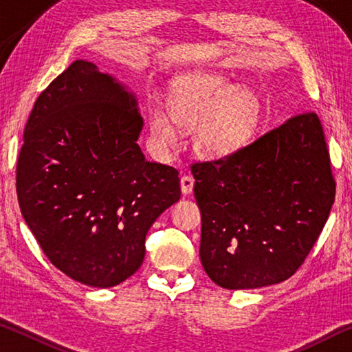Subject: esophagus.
<instances>
[{"mask_svg":"<svg viewBox=\"0 0 352 352\" xmlns=\"http://www.w3.org/2000/svg\"><path fill=\"white\" fill-rule=\"evenodd\" d=\"M180 184H182V192L184 195H188L192 192V189H194V178L190 175H183L180 180Z\"/></svg>","mask_w":352,"mask_h":352,"instance_id":"esophagus-1","label":"esophagus"}]
</instances>
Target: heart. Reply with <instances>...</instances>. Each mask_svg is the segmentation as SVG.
<instances>
[{"instance_id":"obj_1","label":"heart","mask_w":352,"mask_h":352,"mask_svg":"<svg viewBox=\"0 0 352 352\" xmlns=\"http://www.w3.org/2000/svg\"><path fill=\"white\" fill-rule=\"evenodd\" d=\"M261 122V102L252 91L214 74H199L183 80L169 99V113L162 107L151 110L152 144L160 153L178 142V130L194 129V148L204 157L233 153L256 133Z\"/></svg>"}]
</instances>
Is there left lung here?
Listing matches in <instances>:
<instances>
[{
    "mask_svg": "<svg viewBox=\"0 0 352 352\" xmlns=\"http://www.w3.org/2000/svg\"><path fill=\"white\" fill-rule=\"evenodd\" d=\"M190 170L201 214V265L230 290L265 287L294 275L336 199L323 126L314 111Z\"/></svg>",
    "mask_w": 352,
    "mask_h": 352,
    "instance_id": "1",
    "label": "left lung"
}]
</instances>
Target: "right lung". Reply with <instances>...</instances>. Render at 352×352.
<instances>
[{
    "instance_id": "obj_1",
    "label": "right lung",
    "mask_w": 352,
    "mask_h": 352,
    "mask_svg": "<svg viewBox=\"0 0 352 352\" xmlns=\"http://www.w3.org/2000/svg\"><path fill=\"white\" fill-rule=\"evenodd\" d=\"M136 99L76 60L35 100L16 163L23 217L46 258L91 287L140 269L146 234L182 195L178 170L151 163L136 141Z\"/></svg>"
}]
</instances>
